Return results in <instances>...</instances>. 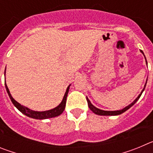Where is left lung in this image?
<instances>
[{
    "mask_svg": "<svg viewBox=\"0 0 153 153\" xmlns=\"http://www.w3.org/2000/svg\"><path fill=\"white\" fill-rule=\"evenodd\" d=\"M141 51V53H143V54L144 55V53H143V51ZM144 56H145V55H144ZM146 64H147L146 59ZM146 83H147V80H146ZM146 83L145 86H144V88H143V90H142L141 93H140V95L138 96L137 98H136V100H135L132 102V103L129 104V106H126V107L123 108V109H120V110H116V111H106V110H102V109H98V108H97V107H96V106H93V104H92L91 102H90V100H89V99L87 98V97H86V100H87V102H88L89 108H90L91 111H93V113H95V114H97V115H100V116H117V115L122 114L123 113H124V112L126 111L127 109H129V108L132 107V106H133V105H134V104L136 103V102H137L138 100H139V99H140V97H141L143 92L144 91V90H145V87H146Z\"/></svg>",
    "mask_w": 153,
    "mask_h": 153,
    "instance_id": "left-lung-1",
    "label": "left lung"
}]
</instances>
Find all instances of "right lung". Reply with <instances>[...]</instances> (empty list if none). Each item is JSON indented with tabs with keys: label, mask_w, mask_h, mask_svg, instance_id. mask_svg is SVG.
<instances>
[{
	"label": "right lung",
	"mask_w": 153,
	"mask_h": 153,
	"mask_svg": "<svg viewBox=\"0 0 153 153\" xmlns=\"http://www.w3.org/2000/svg\"><path fill=\"white\" fill-rule=\"evenodd\" d=\"M4 75H5V71H4ZM70 86L67 87V90H66V93L64 94V97L63 98V100L60 102L59 105H58L56 107L53 108L52 109H50V110H47V111H34V110H32V109H30L29 108L26 107V106H24L23 105L20 104L19 102H17V101L14 100V99L12 97L11 94H10V91H9V89H8L7 86L6 84V82H5V87H6L7 92L8 93V96L10 97V100L13 102V104L14 105V106H16L19 111H21L23 114L26 115L27 117H30V118L33 119H36V120H45V119L48 118H53V117H56L60 116L62 113L63 112L65 109V106H66V101H67V94H68L69 89H70Z\"/></svg>",
	"instance_id": "obj_1"
}]
</instances>
